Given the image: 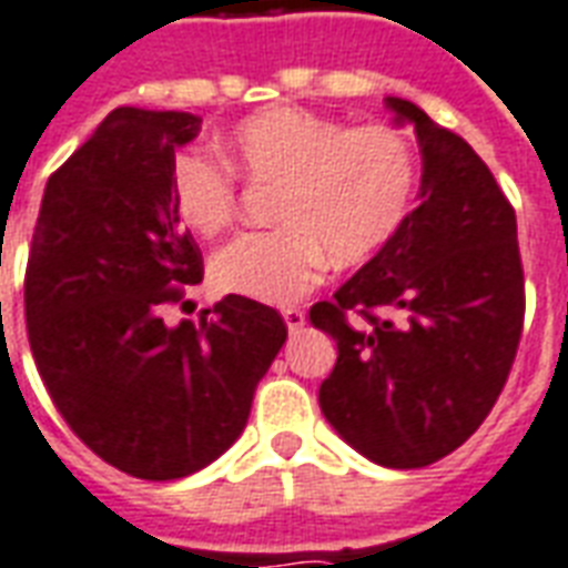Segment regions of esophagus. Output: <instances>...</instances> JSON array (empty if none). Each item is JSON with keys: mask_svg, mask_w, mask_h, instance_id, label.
<instances>
[{"mask_svg": "<svg viewBox=\"0 0 568 568\" xmlns=\"http://www.w3.org/2000/svg\"><path fill=\"white\" fill-rule=\"evenodd\" d=\"M284 324H287L290 335L302 333V326H305V312L302 308H284Z\"/></svg>", "mask_w": 568, "mask_h": 568, "instance_id": "1", "label": "esophagus"}]
</instances>
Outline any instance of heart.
<instances>
[{"label":"heart","instance_id":"heart-1","mask_svg":"<svg viewBox=\"0 0 568 568\" xmlns=\"http://www.w3.org/2000/svg\"><path fill=\"white\" fill-rule=\"evenodd\" d=\"M229 163L205 151L172 165L178 217L202 239L226 233L239 214V169L254 184H281L278 230L247 233L214 256V284L260 302H290L317 284L326 260L359 266L399 233L417 190V153L393 126H347L305 109L275 105L235 123Z\"/></svg>","mask_w":568,"mask_h":568}]
</instances>
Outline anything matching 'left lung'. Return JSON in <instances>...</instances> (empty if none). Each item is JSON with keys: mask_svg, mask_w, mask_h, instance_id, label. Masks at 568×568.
Listing matches in <instances>:
<instances>
[{"mask_svg": "<svg viewBox=\"0 0 568 568\" xmlns=\"http://www.w3.org/2000/svg\"><path fill=\"white\" fill-rule=\"evenodd\" d=\"M384 102L420 144L417 209L308 317L338 347L317 396L329 426L378 466L420 469L499 399L524 329V266L515 209L481 156L415 102Z\"/></svg>", "mask_w": 568, "mask_h": 568, "instance_id": "obj_1", "label": "left lung"}]
</instances>
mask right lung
<instances>
[{
    "label": "right lung",
    "mask_w": 568,
    "mask_h": 568,
    "mask_svg": "<svg viewBox=\"0 0 568 568\" xmlns=\"http://www.w3.org/2000/svg\"><path fill=\"white\" fill-rule=\"evenodd\" d=\"M202 120L114 109L48 181L27 263V333L57 412L87 448L144 481L205 469L242 436L287 342L275 308L223 296L193 326L163 305L202 281L172 165Z\"/></svg>",
    "instance_id": "1"
}]
</instances>
